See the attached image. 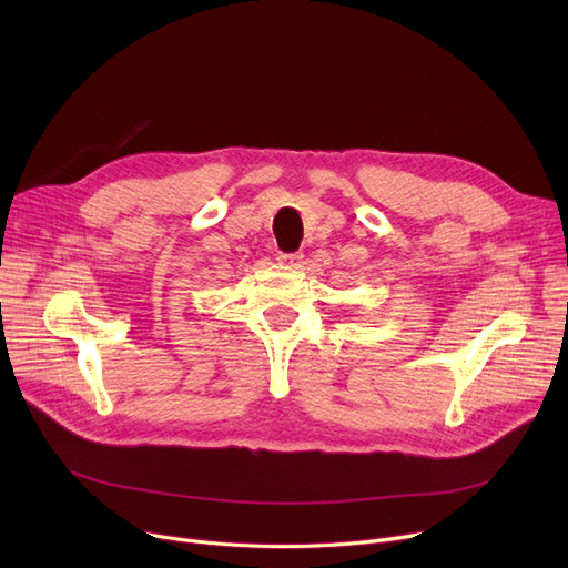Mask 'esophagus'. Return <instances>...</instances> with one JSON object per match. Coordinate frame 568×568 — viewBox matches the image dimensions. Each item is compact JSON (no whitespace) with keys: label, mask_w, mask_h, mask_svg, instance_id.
<instances>
[{"label":"esophagus","mask_w":568,"mask_h":568,"mask_svg":"<svg viewBox=\"0 0 568 568\" xmlns=\"http://www.w3.org/2000/svg\"><path fill=\"white\" fill-rule=\"evenodd\" d=\"M278 262H281V264H285V266H292V268H302V264H304V255H302V253H292V255L281 253V255H278Z\"/></svg>","instance_id":"1"}]
</instances>
